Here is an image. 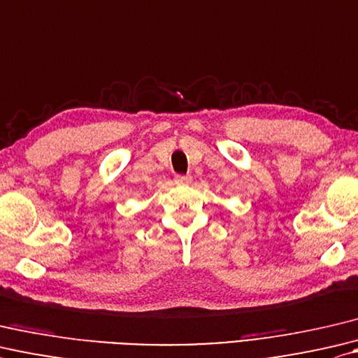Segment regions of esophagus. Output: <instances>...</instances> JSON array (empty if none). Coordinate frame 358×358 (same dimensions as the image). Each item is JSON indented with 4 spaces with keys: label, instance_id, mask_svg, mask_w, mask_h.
<instances>
[{
    "label": "esophagus",
    "instance_id": "obj_1",
    "mask_svg": "<svg viewBox=\"0 0 358 358\" xmlns=\"http://www.w3.org/2000/svg\"><path fill=\"white\" fill-rule=\"evenodd\" d=\"M192 180H193V178L189 176V174H184V176H176L174 178V182H176L178 185H188V184H192Z\"/></svg>",
    "mask_w": 358,
    "mask_h": 358
}]
</instances>
